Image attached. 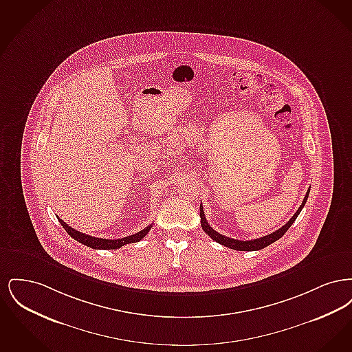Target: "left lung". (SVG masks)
I'll use <instances>...</instances> for the list:
<instances>
[{
  "label": "left lung",
  "instance_id": "left-lung-1",
  "mask_svg": "<svg viewBox=\"0 0 352 352\" xmlns=\"http://www.w3.org/2000/svg\"><path fill=\"white\" fill-rule=\"evenodd\" d=\"M309 192H310V191L307 190V192H306V195H305V198H303V201H302L300 208L297 210V212L292 217V219H290L285 226H283L280 230H277V231H274V232H272V234H267V236H263V237H258V239H253V240H245V241H243V240H236V239H231V237H227V236H224V234H219V232H217V231L208 224L207 219L204 217L203 207L201 206V228H203V231L208 234L212 240H215L219 244H221V245H224V247H228V248L234 250V251H260V250L268 247L272 243L277 241L280 237L284 236L285 232L290 228V226L296 221V219L300 215V212H301L305 203L307 201Z\"/></svg>",
  "mask_w": 352,
  "mask_h": 352
}]
</instances>
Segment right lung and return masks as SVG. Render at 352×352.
<instances>
[{
  "instance_id": "right-lung-1",
  "label": "right lung",
  "mask_w": 352,
  "mask_h": 352,
  "mask_svg": "<svg viewBox=\"0 0 352 352\" xmlns=\"http://www.w3.org/2000/svg\"><path fill=\"white\" fill-rule=\"evenodd\" d=\"M58 220L60 221V224L63 226V228L66 230L72 239H75L76 241L82 243L84 245L89 247V248H94V250H118L121 248L122 245L125 244H131V243H135V241H140L142 240L148 232L151 231V226H148L146 228H144L142 231L137 232V234H131V236H126V237H122V239H116V240H111V239H102V237H94V236H89V234H82L74 228H71L68 226L67 223H65L62 219L58 218Z\"/></svg>"
}]
</instances>
